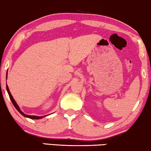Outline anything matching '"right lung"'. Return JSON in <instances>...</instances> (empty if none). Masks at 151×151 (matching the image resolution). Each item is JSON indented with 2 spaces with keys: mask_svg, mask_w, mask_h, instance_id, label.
I'll return each mask as SVG.
<instances>
[{
  "mask_svg": "<svg viewBox=\"0 0 151 151\" xmlns=\"http://www.w3.org/2000/svg\"><path fill=\"white\" fill-rule=\"evenodd\" d=\"M7 78V75H6V78ZM6 88H7V93H8V94H9V98H10V100H11V101H12V104H14V106H15V108H16V109H17V111H18V112H19L22 115H23L24 117H28V118L33 119H41V118H42V117H45L47 116V115H45V116H36V115H29L24 114V113L23 112H22V111L21 110H20V107L18 106V105L17 104V103H16V101L14 100L13 96H12L11 93H10V91H9V87H8L7 84H6Z\"/></svg>",
  "mask_w": 151,
  "mask_h": 151,
  "instance_id": "add662e5",
  "label": "right lung"
}]
</instances>
